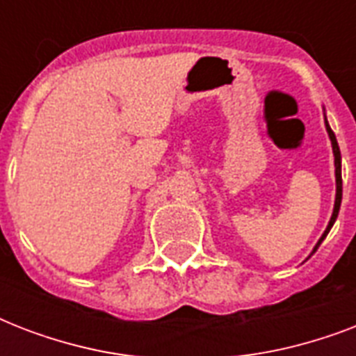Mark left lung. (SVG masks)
Wrapping results in <instances>:
<instances>
[{"mask_svg":"<svg viewBox=\"0 0 356 356\" xmlns=\"http://www.w3.org/2000/svg\"><path fill=\"white\" fill-rule=\"evenodd\" d=\"M325 129H327V134H329V138H331L332 155H334V177H337V195H334V209H332V216H331V220H329V225H327V229L323 231V234H321V238L318 240V243H316L314 249H312V253H310V254L316 253V249L320 248V243L323 242L327 234H329L331 227L334 225V222H337L338 212H340V203H342V155H340V147H338L337 136H334L331 125H329V122H327V116H325Z\"/></svg>","mask_w":356,"mask_h":356,"instance_id":"1","label":"left lung"}]
</instances>
